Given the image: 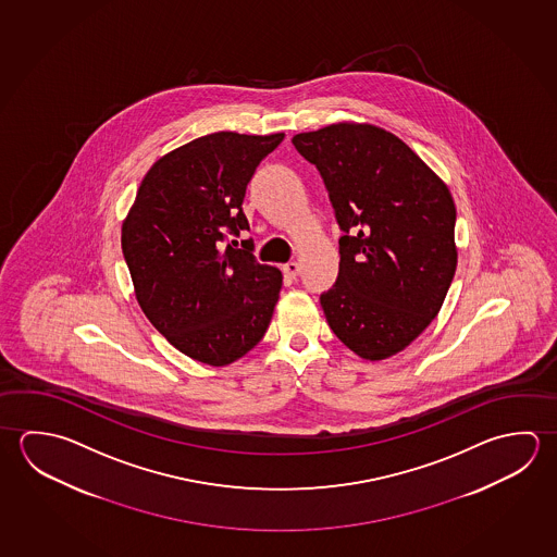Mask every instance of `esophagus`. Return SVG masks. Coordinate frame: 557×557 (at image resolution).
<instances>
[{
  "label": "esophagus",
  "mask_w": 557,
  "mask_h": 557,
  "mask_svg": "<svg viewBox=\"0 0 557 557\" xmlns=\"http://www.w3.org/2000/svg\"><path fill=\"white\" fill-rule=\"evenodd\" d=\"M299 264L297 262H287V264L283 265V274L287 275V277H295V275L299 274Z\"/></svg>",
  "instance_id": "1"
}]
</instances>
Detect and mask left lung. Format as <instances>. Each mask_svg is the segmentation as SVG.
<instances>
[{
    "mask_svg": "<svg viewBox=\"0 0 557 557\" xmlns=\"http://www.w3.org/2000/svg\"><path fill=\"white\" fill-rule=\"evenodd\" d=\"M293 145L319 168L344 231L324 317L361 360H387L446 299L458 268L454 197L412 148L371 123H332Z\"/></svg>",
    "mask_w": 557,
    "mask_h": 557,
    "instance_id": "left-lung-1",
    "label": "left lung"
}]
</instances>
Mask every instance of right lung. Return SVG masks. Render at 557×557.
Returning a JSON list of instances; mask_svg holds the SVG:
<instances>
[{
    "instance_id": "1",
    "label": "right lung",
    "mask_w": 557,
    "mask_h": 557,
    "mask_svg": "<svg viewBox=\"0 0 557 557\" xmlns=\"http://www.w3.org/2000/svg\"><path fill=\"white\" fill-rule=\"evenodd\" d=\"M283 133L219 131L158 158L121 226V246L148 321L174 348L213 368L264 338L282 272L223 246L248 228L243 201L260 160ZM233 245H238L233 240Z\"/></svg>"
}]
</instances>
